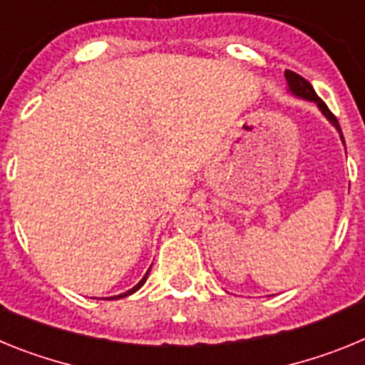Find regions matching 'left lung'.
Returning <instances> with one entry per match:
<instances>
[{
    "instance_id": "1",
    "label": "left lung",
    "mask_w": 365,
    "mask_h": 365,
    "mask_svg": "<svg viewBox=\"0 0 365 365\" xmlns=\"http://www.w3.org/2000/svg\"><path fill=\"white\" fill-rule=\"evenodd\" d=\"M285 80H287V89H289V93H291L292 96H296V98H302V100H309V102H314L316 108L322 111V115H324V117L334 125V128H336V131L340 133L341 143H344V135H341L340 124H338L336 117H334L333 113L329 111L327 106L324 104V100L316 95V91L312 89L311 83H309L305 78H302L299 74L292 73V71H285ZM344 146H346V143H344Z\"/></svg>"
}]
</instances>
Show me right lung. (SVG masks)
Here are the masks:
<instances>
[{"label": "right lung", "instance_id": "obj_1", "mask_svg": "<svg viewBox=\"0 0 365 365\" xmlns=\"http://www.w3.org/2000/svg\"><path fill=\"white\" fill-rule=\"evenodd\" d=\"M150 269H151V267H150ZM150 269H148V272H146V274H144V278H143V279H140V282H138V283H137V285H135V287H133V289H130V291H125V292H122V294H118V296H111V298H109V299H113V298H115V299H120V298H125V296H130V294H133V292H137V291H138V289H140V287H143V285H144V283H146V279H148V274H150Z\"/></svg>", "mask_w": 365, "mask_h": 365}]
</instances>
